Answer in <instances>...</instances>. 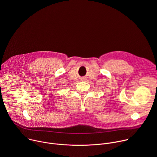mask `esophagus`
Wrapping results in <instances>:
<instances>
[{
  "mask_svg": "<svg viewBox=\"0 0 157 157\" xmlns=\"http://www.w3.org/2000/svg\"><path fill=\"white\" fill-rule=\"evenodd\" d=\"M83 80H85V78H84V79H83Z\"/></svg>",
  "mask_w": 157,
  "mask_h": 157,
  "instance_id": "1",
  "label": "esophagus"
}]
</instances>
